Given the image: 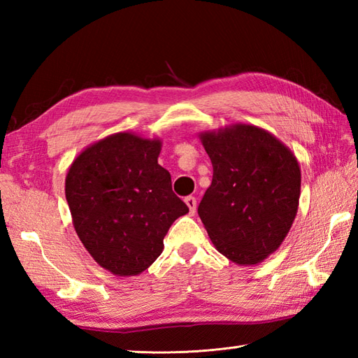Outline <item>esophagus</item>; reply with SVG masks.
<instances>
[{
	"label": "esophagus",
	"mask_w": 358,
	"mask_h": 358,
	"mask_svg": "<svg viewBox=\"0 0 358 358\" xmlns=\"http://www.w3.org/2000/svg\"><path fill=\"white\" fill-rule=\"evenodd\" d=\"M185 203L187 204V208H189V212H191V215H194L195 210H196V200H195V196H186Z\"/></svg>",
	"instance_id": "esophagus-1"
}]
</instances>
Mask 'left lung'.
Here are the masks:
<instances>
[{"instance_id":"obj_1","label":"left lung","mask_w":358,"mask_h":358,"mask_svg":"<svg viewBox=\"0 0 358 358\" xmlns=\"http://www.w3.org/2000/svg\"><path fill=\"white\" fill-rule=\"evenodd\" d=\"M214 167L199 215L220 254L255 266L280 248L299 210V162L277 136L252 124L201 132Z\"/></svg>"}]
</instances>
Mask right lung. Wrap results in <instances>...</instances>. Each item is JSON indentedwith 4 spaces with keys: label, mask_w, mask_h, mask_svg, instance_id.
I'll return each mask as SVG.
<instances>
[{
    "label": "right lung",
    "mask_w": 358,
    "mask_h": 358,
    "mask_svg": "<svg viewBox=\"0 0 358 358\" xmlns=\"http://www.w3.org/2000/svg\"><path fill=\"white\" fill-rule=\"evenodd\" d=\"M162 141L118 132L90 144L66 175V200L78 238L118 277L138 275L163 252L172 223L189 212L158 164Z\"/></svg>",
    "instance_id": "obj_1"
}]
</instances>
